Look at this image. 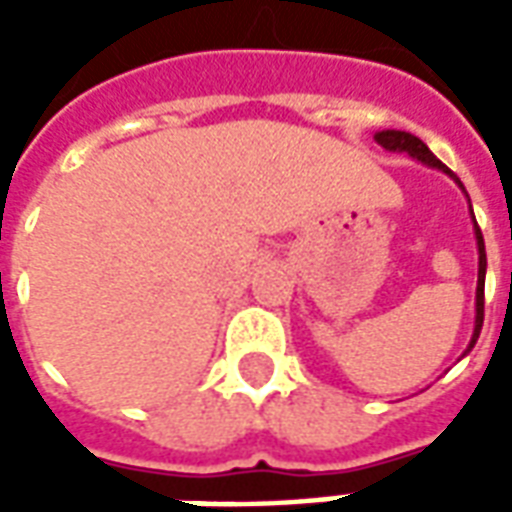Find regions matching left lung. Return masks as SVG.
<instances>
[{"instance_id":"left-lung-1","label":"left lung","mask_w":512,"mask_h":512,"mask_svg":"<svg viewBox=\"0 0 512 512\" xmlns=\"http://www.w3.org/2000/svg\"><path fill=\"white\" fill-rule=\"evenodd\" d=\"M376 142L384 150L389 153H406V156L417 158L422 164H428L433 169H441L444 175H450L458 186L463 189V183L455 178V172L447 169L441 164L439 158L430 153V147L419 139V136L408 134V131H397V128H386V131H378L376 134ZM466 194V189H463ZM469 197V194H466ZM469 216H472V224H474V238H477V296H474V332H472V340H469V348H466V354L472 351L474 343H477V337H480V329H483V304H485V268H488V260H485V241H483V233H480V227H477V219H474V211H472V202H469ZM463 354V356H466Z\"/></svg>"}]
</instances>
